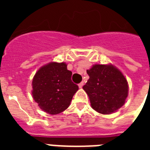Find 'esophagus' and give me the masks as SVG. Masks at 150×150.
Wrapping results in <instances>:
<instances>
[{
	"label": "esophagus",
	"mask_w": 150,
	"mask_h": 150,
	"mask_svg": "<svg viewBox=\"0 0 150 150\" xmlns=\"http://www.w3.org/2000/svg\"><path fill=\"white\" fill-rule=\"evenodd\" d=\"M83 85H84V82H80L79 84V88H82V86H83Z\"/></svg>",
	"instance_id": "34e87169"
}]
</instances>
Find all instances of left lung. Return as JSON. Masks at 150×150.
Returning <instances> with one entry per match:
<instances>
[{
	"label": "left lung",
	"mask_w": 150,
	"mask_h": 150,
	"mask_svg": "<svg viewBox=\"0 0 150 150\" xmlns=\"http://www.w3.org/2000/svg\"><path fill=\"white\" fill-rule=\"evenodd\" d=\"M89 79L83 89L89 97L93 109L109 114L121 108L128 96V82L113 65L95 64L87 70Z\"/></svg>",
	"instance_id": "1"
}]
</instances>
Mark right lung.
<instances>
[{
  "instance_id": "1",
  "label": "right lung",
  "mask_w": 150,
  "mask_h": 150,
  "mask_svg": "<svg viewBox=\"0 0 150 150\" xmlns=\"http://www.w3.org/2000/svg\"><path fill=\"white\" fill-rule=\"evenodd\" d=\"M65 63L51 62L39 69L33 79V97L43 111L60 114L71 103L79 86Z\"/></svg>"
}]
</instances>
